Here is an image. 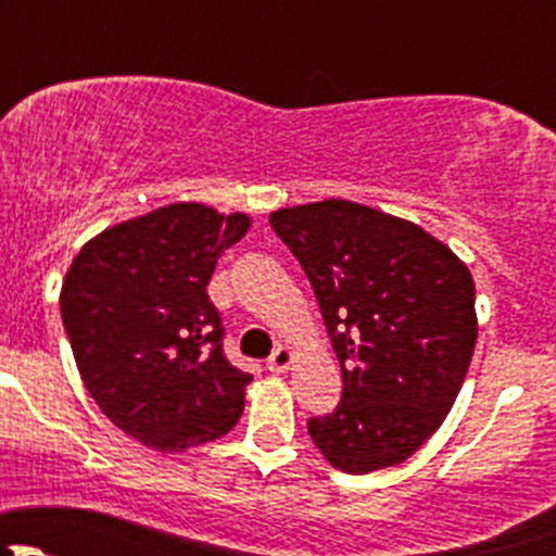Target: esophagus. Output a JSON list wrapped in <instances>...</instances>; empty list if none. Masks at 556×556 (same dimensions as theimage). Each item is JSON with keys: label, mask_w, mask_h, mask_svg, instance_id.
<instances>
[{"label": "esophagus", "mask_w": 556, "mask_h": 556, "mask_svg": "<svg viewBox=\"0 0 556 556\" xmlns=\"http://www.w3.org/2000/svg\"><path fill=\"white\" fill-rule=\"evenodd\" d=\"M290 366H293V352H290L288 346H277L274 355L266 361V368L271 374H288Z\"/></svg>", "instance_id": "34e87169"}]
</instances>
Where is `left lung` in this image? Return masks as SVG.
Segmentation results:
<instances>
[{
    "label": "left lung",
    "instance_id": "8db88e82",
    "mask_svg": "<svg viewBox=\"0 0 556 556\" xmlns=\"http://www.w3.org/2000/svg\"><path fill=\"white\" fill-rule=\"evenodd\" d=\"M277 237L309 277L344 392L309 435L333 468L412 457L450 414L476 346L468 266L414 223L344 199L277 210Z\"/></svg>",
    "mask_w": 556,
    "mask_h": 556
}]
</instances>
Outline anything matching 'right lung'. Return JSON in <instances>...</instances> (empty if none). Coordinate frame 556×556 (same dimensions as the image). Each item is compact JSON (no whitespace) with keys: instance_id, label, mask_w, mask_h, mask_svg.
I'll list each match as a JSON object with an SVG mask.
<instances>
[{"instance_id":"add662e5","label":"right lung","mask_w":556,"mask_h":556,"mask_svg":"<svg viewBox=\"0 0 556 556\" xmlns=\"http://www.w3.org/2000/svg\"><path fill=\"white\" fill-rule=\"evenodd\" d=\"M250 228L242 212L169 204L91 239L66 271L61 319L99 408L155 452L226 435L250 374L223 355V319L206 295L223 250Z\"/></svg>"}]
</instances>
